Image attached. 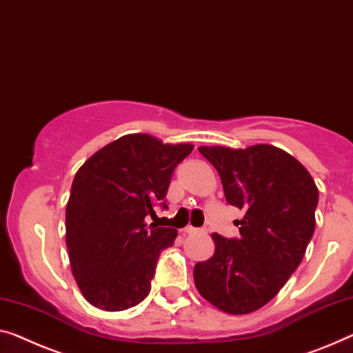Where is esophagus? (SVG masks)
<instances>
[{
	"label": "esophagus",
	"mask_w": 353,
	"mask_h": 353,
	"mask_svg": "<svg viewBox=\"0 0 353 353\" xmlns=\"http://www.w3.org/2000/svg\"><path fill=\"white\" fill-rule=\"evenodd\" d=\"M183 231H185L187 234H198V233L199 234H206L208 233L206 228H193V227H187Z\"/></svg>",
	"instance_id": "esophagus-1"
}]
</instances>
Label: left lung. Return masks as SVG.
I'll return each mask as SVG.
<instances>
[{"label":"left lung","instance_id":"obj_1","mask_svg":"<svg viewBox=\"0 0 353 353\" xmlns=\"http://www.w3.org/2000/svg\"><path fill=\"white\" fill-rule=\"evenodd\" d=\"M217 170L227 203L244 209L239 239L212 234L215 252L194 265L199 294L239 315L265 306L299 266L315 230L319 190L306 168L270 144L198 147Z\"/></svg>","mask_w":353,"mask_h":353}]
</instances>
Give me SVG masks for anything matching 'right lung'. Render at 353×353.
<instances>
[{"label":"right lung","mask_w":353,"mask_h":353,"mask_svg":"<svg viewBox=\"0 0 353 353\" xmlns=\"http://www.w3.org/2000/svg\"><path fill=\"white\" fill-rule=\"evenodd\" d=\"M192 144H163L126 134L93 154L76 172L66 204V247L83 298L104 311H125L150 292L161 250L177 230L147 227L176 166Z\"/></svg>","instance_id":"add662e5"}]
</instances>
